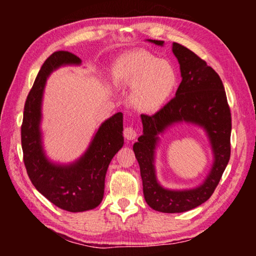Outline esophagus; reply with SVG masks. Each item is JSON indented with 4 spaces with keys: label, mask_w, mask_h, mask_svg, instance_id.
I'll use <instances>...</instances> for the list:
<instances>
[{
    "label": "esophagus",
    "mask_w": 256,
    "mask_h": 256,
    "mask_svg": "<svg viewBox=\"0 0 256 256\" xmlns=\"http://www.w3.org/2000/svg\"><path fill=\"white\" fill-rule=\"evenodd\" d=\"M124 138H126V140H128V141L134 140V138H136V130H134L133 128H131V126L125 128H124Z\"/></svg>",
    "instance_id": "34e87169"
}]
</instances>
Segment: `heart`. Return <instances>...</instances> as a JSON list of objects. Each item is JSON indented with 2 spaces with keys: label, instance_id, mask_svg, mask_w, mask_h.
Instances as JSON below:
<instances>
[{
  "label": "heart",
  "instance_id": "1",
  "mask_svg": "<svg viewBox=\"0 0 256 256\" xmlns=\"http://www.w3.org/2000/svg\"><path fill=\"white\" fill-rule=\"evenodd\" d=\"M115 84L132 88L131 102L141 112L160 110L178 81L174 66L144 50L130 52L116 60L112 70Z\"/></svg>",
  "mask_w": 256,
  "mask_h": 256
}]
</instances>
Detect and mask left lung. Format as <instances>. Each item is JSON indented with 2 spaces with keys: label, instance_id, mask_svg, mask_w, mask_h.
<instances>
[{
  "label": "left lung",
  "instance_id": "obj_1",
  "mask_svg": "<svg viewBox=\"0 0 256 256\" xmlns=\"http://www.w3.org/2000/svg\"><path fill=\"white\" fill-rule=\"evenodd\" d=\"M146 42L157 46L164 44V40ZM172 50L178 60L182 82L166 106L152 116L141 115L144 131L133 144V151L148 206L164 214H180L201 206L214 192L230 158L232 118L218 73L183 45L172 42ZM183 122L204 130L212 148V164L205 180L194 188H164L155 170L156 149L163 134Z\"/></svg>",
  "mask_w": 256,
  "mask_h": 256
}]
</instances>
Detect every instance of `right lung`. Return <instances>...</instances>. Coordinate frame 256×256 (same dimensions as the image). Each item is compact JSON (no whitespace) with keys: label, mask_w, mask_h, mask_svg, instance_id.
Here are the masks:
<instances>
[{"label":"right lung","mask_w":256,"mask_h":256,"mask_svg":"<svg viewBox=\"0 0 256 256\" xmlns=\"http://www.w3.org/2000/svg\"><path fill=\"white\" fill-rule=\"evenodd\" d=\"M66 66H81V60L60 50L42 64L24 104L21 144L26 170L38 192L60 209L84 212L94 209L102 201L108 166L124 144L123 114L118 112L104 120L88 148L74 162L52 160L42 140V99L50 76Z\"/></svg>","instance_id":"add662e5"}]
</instances>
